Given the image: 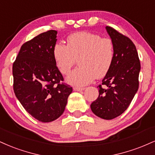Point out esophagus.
I'll return each mask as SVG.
<instances>
[{
	"label": "esophagus",
	"instance_id": "34e87169",
	"mask_svg": "<svg viewBox=\"0 0 155 155\" xmlns=\"http://www.w3.org/2000/svg\"><path fill=\"white\" fill-rule=\"evenodd\" d=\"M74 90L76 91H82V90H85V87H74Z\"/></svg>",
	"mask_w": 155,
	"mask_h": 155
}]
</instances>
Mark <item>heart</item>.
<instances>
[{"instance_id": "b5f03b06", "label": "heart", "mask_w": 155, "mask_h": 155, "mask_svg": "<svg viewBox=\"0 0 155 155\" xmlns=\"http://www.w3.org/2000/svg\"><path fill=\"white\" fill-rule=\"evenodd\" d=\"M52 52L57 67L63 75H68L79 60L80 67L68 76L67 81L84 86L108 74L114 60L115 47L111 38L83 31L69 35L67 45L57 43Z\"/></svg>"}]
</instances>
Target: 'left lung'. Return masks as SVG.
<instances>
[{
	"label": "left lung",
	"mask_w": 155,
	"mask_h": 155,
	"mask_svg": "<svg viewBox=\"0 0 155 155\" xmlns=\"http://www.w3.org/2000/svg\"><path fill=\"white\" fill-rule=\"evenodd\" d=\"M106 28L114 44V60L102 84L97 86L99 95L90 107L96 116L112 120L127 109L138 91L140 63L132 41L111 27Z\"/></svg>",
	"instance_id": "obj_1"
}]
</instances>
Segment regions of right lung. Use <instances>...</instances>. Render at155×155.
Wrapping results in <instances>:
<instances>
[{
  "label": "right lung",
  "instance_id": "1",
  "mask_svg": "<svg viewBox=\"0 0 155 155\" xmlns=\"http://www.w3.org/2000/svg\"><path fill=\"white\" fill-rule=\"evenodd\" d=\"M57 33L50 30L23 44L12 67L16 97L32 117L42 122L63 114L73 91L64 82L53 57Z\"/></svg>",
  "mask_w": 155,
  "mask_h": 155
}]
</instances>
